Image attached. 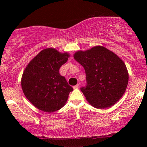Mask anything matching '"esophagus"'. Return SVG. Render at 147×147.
I'll return each instance as SVG.
<instances>
[{
  "instance_id": "34e87169",
  "label": "esophagus",
  "mask_w": 147,
  "mask_h": 147,
  "mask_svg": "<svg viewBox=\"0 0 147 147\" xmlns=\"http://www.w3.org/2000/svg\"><path fill=\"white\" fill-rule=\"evenodd\" d=\"M79 88H80V85H79V84H76V86H74L73 87L74 89H78Z\"/></svg>"
}]
</instances>
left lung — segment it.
<instances>
[{
    "label": "left lung",
    "instance_id": "1",
    "mask_svg": "<svg viewBox=\"0 0 147 147\" xmlns=\"http://www.w3.org/2000/svg\"><path fill=\"white\" fill-rule=\"evenodd\" d=\"M84 68L86 86L80 88L86 100L96 108L112 106L126 91L128 73L121 58L102 46L74 54Z\"/></svg>",
    "mask_w": 147,
    "mask_h": 147
}]
</instances>
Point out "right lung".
<instances>
[{"label": "right lung", "mask_w": 147, "mask_h": 147, "mask_svg": "<svg viewBox=\"0 0 147 147\" xmlns=\"http://www.w3.org/2000/svg\"><path fill=\"white\" fill-rule=\"evenodd\" d=\"M69 54L53 48L44 49L30 62L24 70L21 86L27 99L40 110L51 113L61 109L73 88L59 68L68 60Z\"/></svg>", "instance_id": "obj_1"}]
</instances>
